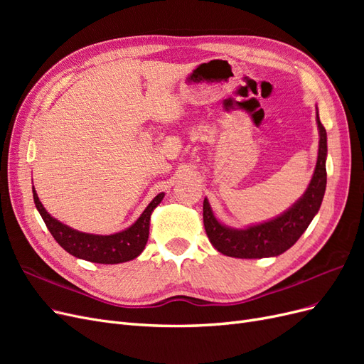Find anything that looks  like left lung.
<instances>
[{"instance_id": "1", "label": "left lung", "mask_w": 364, "mask_h": 364, "mask_svg": "<svg viewBox=\"0 0 364 364\" xmlns=\"http://www.w3.org/2000/svg\"><path fill=\"white\" fill-rule=\"evenodd\" d=\"M317 109V107H316ZM318 130V151L313 178L305 193L287 211L267 222L246 228H232L215 218L211 205L203 200V225L211 245L226 257L232 258H270L289 250L310 226L311 220L321 209L326 190V130L316 112Z\"/></svg>"}]
</instances>
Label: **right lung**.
Returning <instances> with one entry per match:
<instances>
[{
    "instance_id": "1",
    "label": "right lung",
    "mask_w": 364,
    "mask_h": 364,
    "mask_svg": "<svg viewBox=\"0 0 364 364\" xmlns=\"http://www.w3.org/2000/svg\"><path fill=\"white\" fill-rule=\"evenodd\" d=\"M164 196V193H159L142 211L136 222L124 230L111 235H97L80 232V230L63 225L58 218L51 217L41 203L35 186H33V200H35L36 209L54 240L73 257L97 264H119L141 255L149 240L150 217L155 208L162 202Z\"/></svg>"
}]
</instances>
